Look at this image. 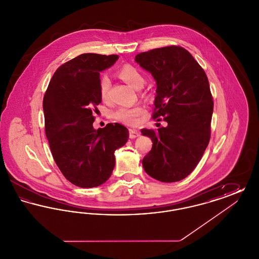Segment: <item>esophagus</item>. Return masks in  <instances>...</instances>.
Segmentation results:
<instances>
[{
	"instance_id": "34e87169",
	"label": "esophagus",
	"mask_w": 259,
	"mask_h": 259,
	"mask_svg": "<svg viewBox=\"0 0 259 259\" xmlns=\"http://www.w3.org/2000/svg\"><path fill=\"white\" fill-rule=\"evenodd\" d=\"M139 136H140V132L139 131L134 130V129H129V137H130V139H135V138L139 137Z\"/></svg>"
}]
</instances>
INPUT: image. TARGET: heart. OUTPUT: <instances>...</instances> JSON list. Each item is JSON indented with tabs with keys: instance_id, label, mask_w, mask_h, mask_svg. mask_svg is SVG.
Here are the masks:
<instances>
[{
	"instance_id": "1",
	"label": "heart",
	"mask_w": 259,
	"mask_h": 259,
	"mask_svg": "<svg viewBox=\"0 0 259 259\" xmlns=\"http://www.w3.org/2000/svg\"><path fill=\"white\" fill-rule=\"evenodd\" d=\"M116 74L130 87L140 89L145 83V76L136 67L130 64H124L116 72ZM111 80L108 75L103 74L99 80V94L103 102H108L110 99ZM145 109L142 106L119 107L113 111V118L121 123L134 125L138 122L140 116L144 113Z\"/></svg>"
}]
</instances>
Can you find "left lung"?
<instances>
[{
  "label": "left lung",
  "instance_id": "obj_1",
  "mask_svg": "<svg viewBox=\"0 0 259 259\" xmlns=\"http://www.w3.org/2000/svg\"><path fill=\"white\" fill-rule=\"evenodd\" d=\"M135 61L156 80L152 118L168 123L142 130L153 143L143 167L163 183L182 181L196 168L210 139L213 101L207 74L179 46L139 53Z\"/></svg>",
  "mask_w": 259,
  "mask_h": 259
}]
</instances>
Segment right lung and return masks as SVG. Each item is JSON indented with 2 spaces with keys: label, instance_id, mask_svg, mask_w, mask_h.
I'll use <instances>...</instances> for the list:
<instances>
[{
  "label": "right lung",
  "instance_id": "right-lung-1",
  "mask_svg": "<svg viewBox=\"0 0 259 259\" xmlns=\"http://www.w3.org/2000/svg\"><path fill=\"white\" fill-rule=\"evenodd\" d=\"M118 55L80 54L56 70L44 96L46 135L63 176L73 185L90 188L104 184L114 168V151L129 132L119 123L95 130L94 111L102 102L100 73Z\"/></svg>",
  "mask_w": 259,
  "mask_h": 259
}]
</instances>
